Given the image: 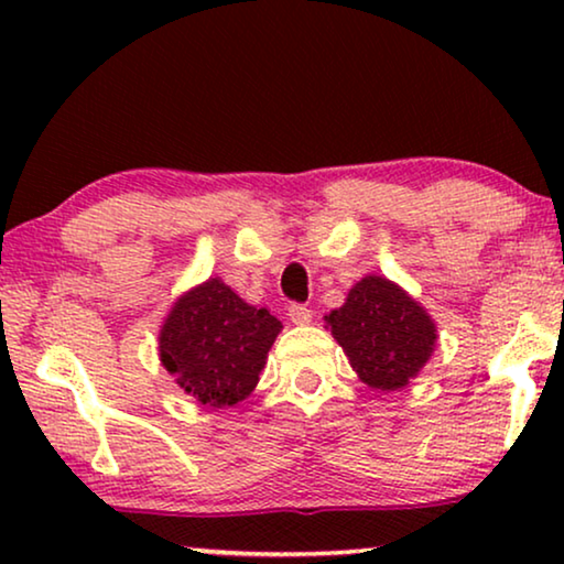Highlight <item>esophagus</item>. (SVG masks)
Instances as JSON below:
<instances>
[{
    "label": "esophagus",
    "instance_id": "34e87169",
    "mask_svg": "<svg viewBox=\"0 0 564 564\" xmlns=\"http://www.w3.org/2000/svg\"><path fill=\"white\" fill-rule=\"evenodd\" d=\"M288 315H290V321L295 323V326H305V323H311L313 311L307 305H303V303H292L288 307Z\"/></svg>",
    "mask_w": 564,
    "mask_h": 564
}]
</instances>
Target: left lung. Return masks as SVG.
I'll return each mask as SVG.
<instances>
[{
  "mask_svg": "<svg viewBox=\"0 0 564 564\" xmlns=\"http://www.w3.org/2000/svg\"><path fill=\"white\" fill-rule=\"evenodd\" d=\"M328 323L361 382L377 390L405 388L436 344L426 311L384 276H365L354 284Z\"/></svg>",
  "mask_w": 564,
  "mask_h": 564,
  "instance_id": "left-lung-1",
  "label": "left lung"
}]
</instances>
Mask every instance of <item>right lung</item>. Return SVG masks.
Returning <instances> with one entry per match:
<instances>
[{
	"instance_id": "right-lung-1",
	"label": "right lung",
	"mask_w": 564,
	"mask_h": 564,
	"mask_svg": "<svg viewBox=\"0 0 564 564\" xmlns=\"http://www.w3.org/2000/svg\"><path fill=\"white\" fill-rule=\"evenodd\" d=\"M282 323L243 303L228 284L207 280L176 300L161 328V365L203 405H236L257 388Z\"/></svg>"
}]
</instances>
